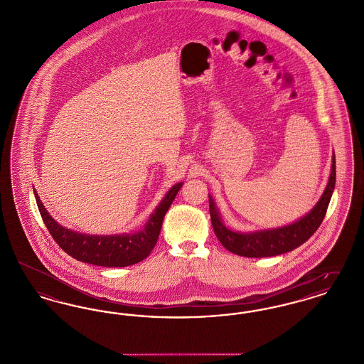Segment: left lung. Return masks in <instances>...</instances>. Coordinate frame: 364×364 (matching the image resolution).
I'll return each instance as SVG.
<instances>
[{"mask_svg":"<svg viewBox=\"0 0 364 364\" xmlns=\"http://www.w3.org/2000/svg\"><path fill=\"white\" fill-rule=\"evenodd\" d=\"M336 186V158L333 156L331 173L326 190L321 196L319 202L311 211L304 215L297 223L288 226H282L270 230H259L254 233H237L228 229L220 220L218 211L214 206L211 196H208L210 218L214 233L220 242L228 251L245 257V258H266L276 257L289 252L303 242H307L315 230L322 224L326 210L330 203V198Z\"/></svg>","mask_w":364,"mask_h":364,"instance_id":"left-lung-1","label":"left lung"}]
</instances>
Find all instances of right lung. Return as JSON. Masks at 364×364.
Returning <instances> with one entry per match:
<instances>
[{
    "instance_id": "obj_1",
    "label": "right lung",
    "mask_w": 364,
    "mask_h": 364,
    "mask_svg": "<svg viewBox=\"0 0 364 364\" xmlns=\"http://www.w3.org/2000/svg\"><path fill=\"white\" fill-rule=\"evenodd\" d=\"M181 186L183 183L176 184L166 193V196L158 205L143 230L134 235L114 236H91L58 225L42 205L35 190L34 195L41 217L49 233L52 235L54 242L72 258L105 267H125L135 264L150 255V252L156 247L164 217L168 208H171Z\"/></svg>"
}]
</instances>
